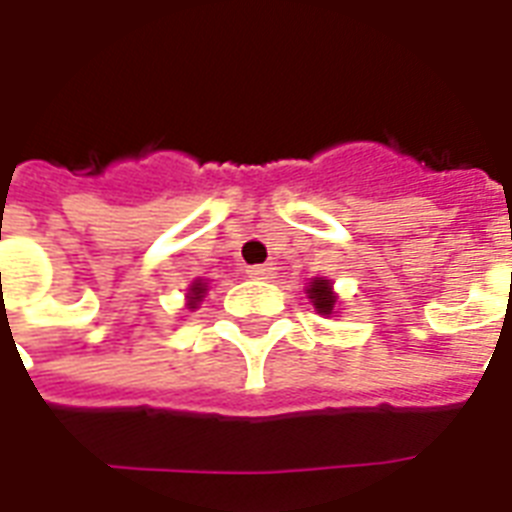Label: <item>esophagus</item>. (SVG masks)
Returning a JSON list of instances; mask_svg holds the SVG:
<instances>
[{
  "label": "esophagus",
  "instance_id": "34e87169",
  "mask_svg": "<svg viewBox=\"0 0 512 512\" xmlns=\"http://www.w3.org/2000/svg\"><path fill=\"white\" fill-rule=\"evenodd\" d=\"M247 273H249V276H252V279H273V273H276V268H273L271 263L249 265Z\"/></svg>",
  "mask_w": 512,
  "mask_h": 512
}]
</instances>
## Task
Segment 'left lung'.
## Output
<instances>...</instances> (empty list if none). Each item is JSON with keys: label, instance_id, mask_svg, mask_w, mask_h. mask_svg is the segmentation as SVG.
Here are the masks:
<instances>
[{"label": "left lung", "instance_id": "8db88e82", "mask_svg": "<svg viewBox=\"0 0 512 512\" xmlns=\"http://www.w3.org/2000/svg\"><path fill=\"white\" fill-rule=\"evenodd\" d=\"M308 298H311V303H314V308H317L319 314H333L335 295L327 279H314L311 287H308Z\"/></svg>", "mask_w": 512, "mask_h": 512}]
</instances>
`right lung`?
<instances>
[{
  "mask_svg": "<svg viewBox=\"0 0 512 512\" xmlns=\"http://www.w3.org/2000/svg\"><path fill=\"white\" fill-rule=\"evenodd\" d=\"M204 292H206V282H193L190 295H187V298H190V308H195V303L204 298Z\"/></svg>",
  "mask_w": 512,
  "mask_h": 512,
  "instance_id": "obj_1",
  "label": "right lung"
}]
</instances>
